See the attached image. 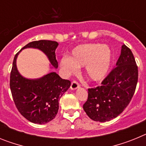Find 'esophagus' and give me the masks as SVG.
I'll return each mask as SVG.
<instances>
[{
    "label": "esophagus",
    "mask_w": 146,
    "mask_h": 146,
    "mask_svg": "<svg viewBox=\"0 0 146 146\" xmlns=\"http://www.w3.org/2000/svg\"><path fill=\"white\" fill-rule=\"evenodd\" d=\"M80 87V84L76 80H74L71 84V89L72 90H75V89L78 88Z\"/></svg>",
    "instance_id": "obj_1"
}]
</instances>
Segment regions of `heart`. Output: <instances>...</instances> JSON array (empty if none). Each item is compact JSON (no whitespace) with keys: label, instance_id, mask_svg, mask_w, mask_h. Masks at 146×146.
I'll use <instances>...</instances> for the list:
<instances>
[{"label":"heart","instance_id":"heart-1","mask_svg":"<svg viewBox=\"0 0 146 146\" xmlns=\"http://www.w3.org/2000/svg\"><path fill=\"white\" fill-rule=\"evenodd\" d=\"M112 64V51L108 45L90 43L80 44L72 51L71 57L65 56L60 66L66 74H73L79 67L86 69L90 80L99 82L108 75Z\"/></svg>","mask_w":146,"mask_h":146}]
</instances>
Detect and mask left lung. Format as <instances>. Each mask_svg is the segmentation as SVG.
Listing matches in <instances>:
<instances>
[{
    "label": "left lung",
    "instance_id": "1",
    "mask_svg": "<svg viewBox=\"0 0 146 146\" xmlns=\"http://www.w3.org/2000/svg\"><path fill=\"white\" fill-rule=\"evenodd\" d=\"M138 80V69L131 50L126 45L115 66L100 86L88 88L83 110L91 119L99 122L116 118L132 99Z\"/></svg>",
    "mask_w": 146,
    "mask_h": 146
}]
</instances>
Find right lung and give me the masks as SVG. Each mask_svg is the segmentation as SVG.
Segmentation results:
<instances>
[{
    "label": "right lung",
    "mask_w": 146,
    "mask_h": 146,
    "mask_svg": "<svg viewBox=\"0 0 146 146\" xmlns=\"http://www.w3.org/2000/svg\"><path fill=\"white\" fill-rule=\"evenodd\" d=\"M57 42L50 40L34 41L21 49L36 48L47 55L52 66L58 67L55 58ZM20 50L13 60L10 74V89L18 111L27 120L34 123H47L55 118L62 95L69 89L71 82L62 79L55 72H50L42 78L29 80L23 77L17 69L16 60Z\"/></svg>",
    "instance_id": "1"
}]
</instances>
